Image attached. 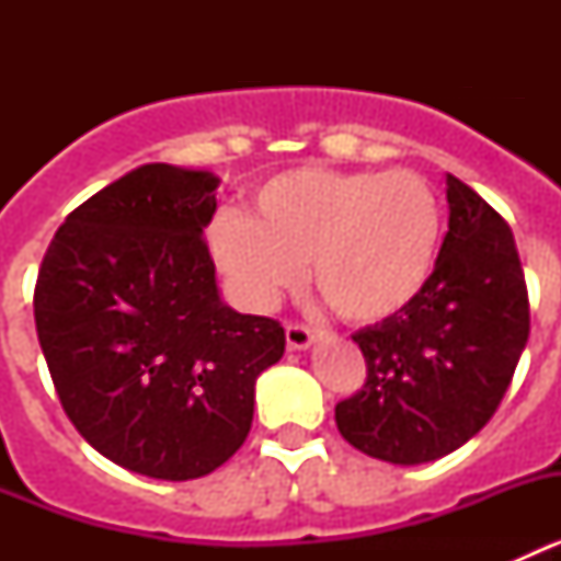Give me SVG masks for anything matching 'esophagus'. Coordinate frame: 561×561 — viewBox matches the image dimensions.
<instances>
[{"mask_svg": "<svg viewBox=\"0 0 561 561\" xmlns=\"http://www.w3.org/2000/svg\"><path fill=\"white\" fill-rule=\"evenodd\" d=\"M317 336L320 334H317L314 329H309V325H297V323L286 325V345H289V351L311 348V345L317 342Z\"/></svg>", "mask_w": 561, "mask_h": 561, "instance_id": "obj_1", "label": "esophagus"}]
</instances>
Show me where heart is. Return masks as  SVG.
Listing matches in <instances>:
<instances>
[{
	"mask_svg": "<svg viewBox=\"0 0 561 561\" xmlns=\"http://www.w3.org/2000/svg\"><path fill=\"white\" fill-rule=\"evenodd\" d=\"M444 210L413 171L295 168L250 193V210H225L207 244L238 297L272 309L309 261L314 289L348 323L401 314L438 264Z\"/></svg>",
	"mask_w": 561,
	"mask_h": 561,
	"instance_id": "1",
	"label": "heart"
}]
</instances>
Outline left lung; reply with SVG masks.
<instances>
[{"label":"left lung","instance_id":"obj_1","mask_svg":"<svg viewBox=\"0 0 561 561\" xmlns=\"http://www.w3.org/2000/svg\"><path fill=\"white\" fill-rule=\"evenodd\" d=\"M449 232L410 309L354 342L368 381L334 410L351 447L419 466L463 447L492 419L528 342V291L512 227L453 173Z\"/></svg>","mask_w":561,"mask_h":561}]
</instances>
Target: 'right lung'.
Listing matches in <instances>:
<instances>
[{"mask_svg": "<svg viewBox=\"0 0 561 561\" xmlns=\"http://www.w3.org/2000/svg\"><path fill=\"white\" fill-rule=\"evenodd\" d=\"M219 176L148 162L69 213L42 261L36 331L64 413L128 472L193 480L244 444L280 323L221 300L205 227Z\"/></svg>", "mask_w": 561, "mask_h": 561, "instance_id": "obj_1", "label": "right lung"}]
</instances>
